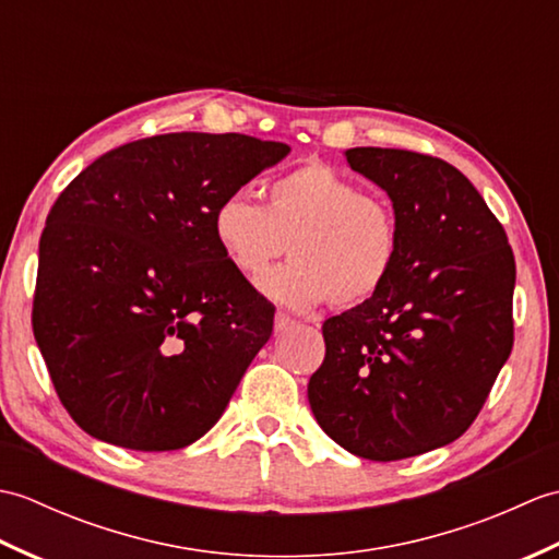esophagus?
I'll use <instances>...</instances> for the list:
<instances>
[{
	"label": "esophagus",
	"instance_id": "obj_1",
	"mask_svg": "<svg viewBox=\"0 0 559 559\" xmlns=\"http://www.w3.org/2000/svg\"><path fill=\"white\" fill-rule=\"evenodd\" d=\"M293 322H295V319H293L290 314H286V312H276V319H273V329H276V331H283V329H288Z\"/></svg>",
	"mask_w": 559,
	"mask_h": 559
}]
</instances>
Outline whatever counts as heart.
<instances>
[{"instance_id": "heart-1", "label": "heart", "mask_w": 559, "mask_h": 559, "mask_svg": "<svg viewBox=\"0 0 559 559\" xmlns=\"http://www.w3.org/2000/svg\"><path fill=\"white\" fill-rule=\"evenodd\" d=\"M213 237L247 278L261 276L288 249L293 261L269 271L259 288L295 310L324 300L341 310L367 302L386 286L401 252L389 201L365 194L326 163L300 165L271 182L266 206L245 192L221 199Z\"/></svg>"}]
</instances>
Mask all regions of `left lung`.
Listing matches in <instances>:
<instances>
[{
  "mask_svg": "<svg viewBox=\"0 0 559 559\" xmlns=\"http://www.w3.org/2000/svg\"><path fill=\"white\" fill-rule=\"evenodd\" d=\"M346 158L394 201L401 252L374 298L324 322L307 399L350 454L399 461L478 418L514 346L516 264L502 223L454 165L374 146Z\"/></svg>",
  "mask_w": 559,
  "mask_h": 559,
  "instance_id": "obj_1",
  "label": "left lung"
}]
</instances>
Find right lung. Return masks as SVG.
<instances>
[{
    "mask_svg": "<svg viewBox=\"0 0 559 559\" xmlns=\"http://www.w3.org/2000/svg\"><path fill=\"white\" fill-rule=\"evenodd\" d=\"M288 151L245 134H158L108 151L57 197L33 334L83 432L173 451L216 425L271 336L273 305L228 264L213 211Z\"/></svg>",
    "mask_w": 559,
    "mask_h": 559,
    "instance_id": "1",
    "label": "right lung"
}]
</instances>
